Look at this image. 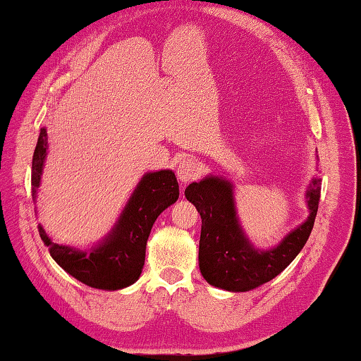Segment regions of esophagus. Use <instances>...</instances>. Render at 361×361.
<instances>
[{
    "label": "esophagus",
    "instance_id": "esophagus-1",
    "mask_svg": "<svg viewBox=\"0 0 361 361\" xmlns=\"http://www.w3.org/2000/svg\"><path fill=\"white\" fill-rule=\"evenodd\" d=\"M201 165L195 159H182L178 165V179L183 183L192 182L201 176Z\"/></svg>",
    "mask_w": 361,
    "mask_h": 361
}]
</instances>
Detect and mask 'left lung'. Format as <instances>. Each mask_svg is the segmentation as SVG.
<instances>
[{
    "instance_id": "obj_1",
    "label": "left lung",
    "mask_w": 361,
    "mask_h": 361,
    "mask_svg": "<svg viewBox=\"0 0 361 361\" xmlns=\"http://www.w3.org/2000/svg\"><path fill=\"white\" fill-rule=\"evenodd\" d=\"M310 216L278 247L256 250L243 235L235 216L233 185L220 178H206L185 188V198L201 215L200 270L206 281L220 289L245 292L274 280L294 261L314 226L321 180L312 179L308 190Z\"/></svg>"
}]
</instances>
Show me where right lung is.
<instances>
[{"label": "right lung", "instance_id": "obj_1", "mask_svg": "<svg viewBox=\"0 0 361 361\" xmlns=\"http://www.w3.org/2000/svg\"><path fill=\"white\" fill-rule=\"evenodd\" d=\"M45 155L47 130L40 128L32 155V193L39 188ZM178 198L179 185L173 171L147 173L135 188L111 234L90 253L51 242L42 226H39V234L53 259L78 281L96 289H122L140 278L152 224Z\"/></svg>", "mask_w": 361, "mask_h": 361}]
</instances>
